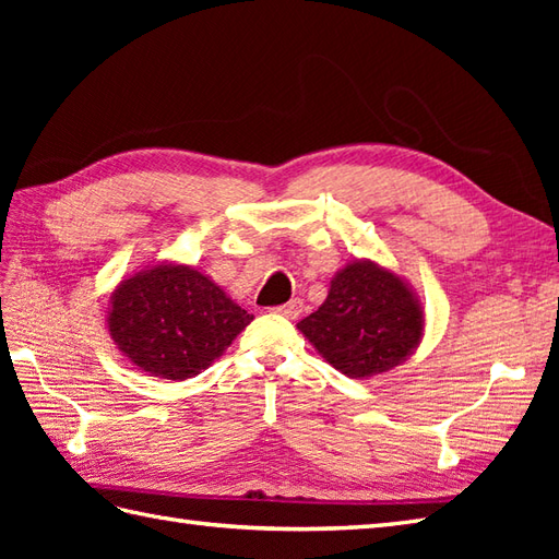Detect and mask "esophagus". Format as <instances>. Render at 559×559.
Wrapping results in <instances>:
<instances>
[{
	"instance_id": "obj_1",
	"label": "esophagus",
	"mask_w": 559,
	"mask_h": 559,
	"mask_svg": "<svg viewBox=\"0 0 559 559\" xmlns=\"http://www.w3.org/2000/svg\"><path fill=\"white\" fill-rule=\"evenodd\" d=\"M302 300L300 298H293L290 302H286V305H281L278 307V314H283V317H288V319H298L300 314H302Z\"/></svg>"
}]
</instances>
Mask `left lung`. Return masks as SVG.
<instances>
[{
  "mask_svg": "<svg viewBox=\"0 0 559 559\" xmlns=\"http://www.w3.org/2000/svg\"><path fill=\"white\" fill-rule=\"evenodd\" d=\"M298 329L334 370L370 379L406 362L420 346L425 310L399 273L353 259L336 271L326 300Z\"/></svg>",
  "mask_w": 559,
  "mask_h": 559,
  "instance_id": "1",
  "label": "left lung"
}]
</instances>
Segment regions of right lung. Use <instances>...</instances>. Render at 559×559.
<instances>
[{
    "instance_id": "1",
    "label": "right lung",
    "mask_w": 559,
    "mask_h": 559,
    "mask_svg": "<svg viewBox=\"0 0 559 559\" xmlns=\"http://www.w3.org/2000/svg\"><path fill=\"white\" fill-rule=\"evenodd\" d=\"M252 319L211 276L177 261L129 273L108 307V331L127 360L173 382L206 370Z\"/></svg>"
}]
</instances>
